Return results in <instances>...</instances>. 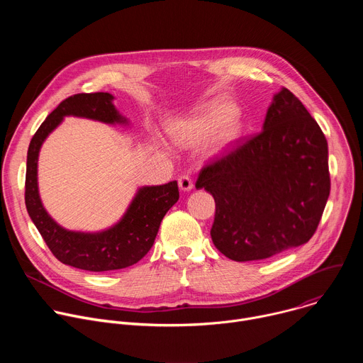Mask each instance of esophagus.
<instances>
[{"mask_svg":"<svg viewBox=\"0 0 363 363\" xmlns=\"http://www.w3.org/2000/svg\"><path fill=\"white\" fill-rule=\"evenodd\" d=\"M178 185H179V189L181 191H191L192 189V186H194V184H192V181H191V178L189 177H186V175H182V177H179V179H178Z\"/></svg>","mask_w":363,"mask_h":363,"instance_id":"1","label":"esophagus"}]
</instances>
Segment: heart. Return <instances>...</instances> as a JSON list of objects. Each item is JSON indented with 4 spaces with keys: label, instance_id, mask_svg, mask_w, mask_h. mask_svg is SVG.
<instances>
[{
    "label": "heart",
    "instance_id": "heart-1",
    "mask_svg": "<svg viewBox=\"0 0 363 363\" xmlns=\"http://www.w3.org/2000/svg\"><path fill=\"white\" fill-rule=\"evenodd\" d=\"M234 106L228 101L216 100L210 103L199 115L177 122L174 133L179 138L189 136L196 139H206L218 133L221 146L234 143L242 133V123L234 116Z\"/></svg>",
    "mask_w": 363,
    "mask_h": 363
}]
</instances>
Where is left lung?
<instances>
[{
    "label": "left lung",
    "instance_id": "obj_1",
    "mask_svg": "<svg viewBox=\"0 0 363 363\" xmlns=\"http://www.w3.org/2000/svg\"><path fill=\"white\" fill-rule=\"evenodd\" d=\"M328 140L286 87L263 130L201 171L196 189L216 199L214 245L234 262L273 257L315 234L330 194Z\"/></svg>",
    "mask_w": 363,
    "mask_h": 363
}]
</instances>
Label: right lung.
<instances>
[{
  "label": "right lung",
  "instance_id": "add662e5",
  "mask_svg": "<svg viewBox=\"0 0 363 363\" xmlns=\"http://www.w3.org/2000/svg\"><path fill=\"white\" fill-rule=\"evenodd\" d=\"M113 100V94L103 91L70 96L41 123L27 152L26 206L31 221L57 260L87 272H111L136 264L153 245L165 214L179 199L177 181L140 186L119 221L101 231L67 230L47 213L38 191L43 143L69 116L129 126V119L116 109Z\"/></svg>",
  "mask_w": 363,
  "mask_h": 363
}]
</instances>
